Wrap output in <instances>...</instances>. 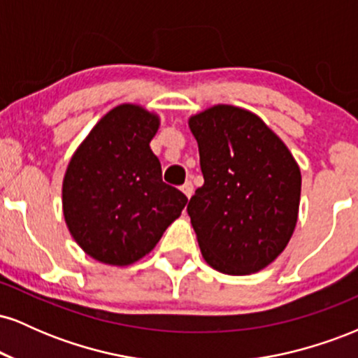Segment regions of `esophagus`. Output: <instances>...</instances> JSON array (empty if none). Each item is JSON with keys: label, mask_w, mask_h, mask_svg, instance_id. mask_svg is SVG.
Returning a JSON list of instances; mask_svg holds the SVG:
<instances>
[{"label": "esophagus", "mask_w": 358, "mask_h": 358, "mask_svg": "<svg viewBox=\"0 0 358 358\" xmlns=\"http://www.w3.org/2000/svg\"><path fill=\"white\" fill-rule=\"evenodd\" d=\"M180 188H182V192L187 195V199H190V196L193 195V183L192 182H185Z\"/></svg>", "instance_id": "34e87169"}]
</instances>
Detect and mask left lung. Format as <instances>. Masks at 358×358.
<instances>
[{
  "label": "left lung",
  "mask_w": 358,
  "mask_h": 358,
  "mask_svg": "<svg viewBox=\"0 0 358 358\" xmlns=\"http://www.w3.org/2000/svg\"><path fill=\"white\" fill-rule=\"evenodd\" d=\"M188 126L205 182L187 210L203 259L232 276L264 269L296 227L298 163L250 110L219 104L192 116Z\"/></svg>",
  "instance_id": "8db88e82"
}]
</instances>
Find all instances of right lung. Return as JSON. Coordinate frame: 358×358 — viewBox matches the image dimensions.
<instances>
[{
  "label": "right lung",
  "mask_w": 358,
  "mask_h": 358,
  "mask_svg": "<svg viewBox=\"0 0 358 358\" xmlns=\"http://www.w3.org/2000/svg\"><path fill=\"white\" fill-rule=\"evenodd\" d=\"M158 127L155 113L121 104L92 127L69 163L62 185L65 224L96 261H139L187 205V196L162 180L150 148Z\"/></svg>",
  "instance_id": "right-lung-1"
}]
</instances>
